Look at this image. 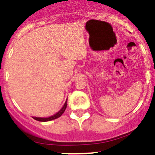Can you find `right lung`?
Masks as SVG:
<instances>
[{"label": "right lung", "instance_id": "1", "mask_svg": "<svg viewBox=\"0 0 155 155\" xmlns=\"http://www.w3.org/2000/svg\"><path fill=\"white\" fill-rule=\"evenodd\" d=\"M67 104H68V100H67L66 102H65L64 107L61 109V110L59 111V112H58L55 115H52V116H50V117H48V118H37V117H33V118H34V119L37 120V121H51V120L56 119V118H59L60 116H61L62 114L64 112L65 109H66V108H67Z\"/></svg>", "mask_w": 155, "mask_h": 155}]
</instances>
